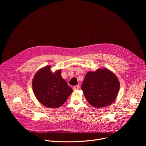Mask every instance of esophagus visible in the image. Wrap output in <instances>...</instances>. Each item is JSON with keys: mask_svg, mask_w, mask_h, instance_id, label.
Masks as SVG:
<instances>
[{"mask_svg": "<svg viewBox=\"0 0 146 146\" xmlns=\"http://www.w3.org/2000/svg\"><path fill=\"white\" fill-rule=\"evenodd\" d=\"M79 86H76L73 87V90H78L79 89Z\"/></svg>", "mask_w": 146, "mask_h": 146, "instance_id": "obj_1", "label": "esophagus"}]
</instances>
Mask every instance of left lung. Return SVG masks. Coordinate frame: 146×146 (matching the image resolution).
Wrapping results in <instances>:
<instances>
[{
	"instance_id": "obj_1",
	"label": "left lung",
	"mask_w": 146,
	"mask_h": 146,
	"mask_svg": "<svg viewBox=\"0 0 146 146\" xmlns=\"http://www.w3.org/2000/svg\"><path fill=\"white\" fill-rule=\"evenodd\" d=\"M119 82L117 76L108 69L89 72L85 76L81 90L92 106L96 108L108 106L116 99Z\"/></svg>"
}]
</instances>
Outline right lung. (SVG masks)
<instances>
[{
    "label": "right lung",
    "instance_id": "obj_1",
    "mask_svg": "<svg viewBox=\"0 0 146 146\" xmlns=\"http://www.w3.org/2000/svg\"><path fill=\"white\" fill-rule=\"evenodd\" d=\"M50 66L39 70L32 81V88L37 99L48 108H58L66 101L73 90L61 77V70L54 73Z\"/></svg>",
    "mask_w": 146,
    "mask_h": 146
}]
</instances>
